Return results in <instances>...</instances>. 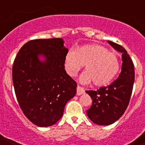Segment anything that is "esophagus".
Here are the masks:
<instances>
[{
  "label": "esophagus",
  "instance_id": "1",
  "mask_svg": "<svg viewBox=\"0 0 145 145\" xmlns=\"http://www.w3.org/2000/svg\"><path fill=\"white\" fill-rule=\"evenodd\" d=\"M84 94V90L83 88H82L81 86H77L76 88V95L79 96L82 95V94Z\"/></svg>",
  "mask_w": 145,
  "mask_h": 145
}]
</instances>
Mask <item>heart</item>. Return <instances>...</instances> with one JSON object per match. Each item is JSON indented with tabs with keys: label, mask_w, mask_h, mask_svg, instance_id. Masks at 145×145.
Instances as JSON below:
<instances>
[{
	"label": "heart",
	"mask_w": 145,
	"mask_h": 145,
	"mask_svg": "<svg viewBox=\"0 0 145 145\" xmlns=\"http://www.w3.org/2000/svg\"><path fill=\"white\" fill-rule=\"evenodd\" d=\"M84 64L86 71L79 77L80 82H94L97 86H106L111 83L120 69L117 55L98 44L81 46L75 51H69L63 59V68L71 77L75 76Z\"/></svg>",
	"instance_id": "1"
}]
</instances>
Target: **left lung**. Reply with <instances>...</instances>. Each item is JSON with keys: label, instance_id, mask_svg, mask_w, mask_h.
<instances>
[{"label": "left lung", "instance_id": "obj_1", "mask_svg": "<svg viewBox=\"0 0 145 145\" xmlns=\"http://www.w3.org/2000/svg\"><path fill=\"white\" fill-rule=\"evenodd\" d=\"M107 42L121 53L122 64L121 73L112 84L97 91H86L92 99V105L86 114L98 125L112 124L123 115L129 105L135 82L134 64L127 51L116 43Z\"/></svg>", "mask_w": 145, "mask_h": 145}]
</instances>
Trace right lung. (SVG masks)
I'll list each match as a JSON object with an SVG mask.
<instances>
[{
	"label": "right lung",
	"instance_id": "obj_1",
	"mask_svg": "<svg viewBox=\"0 0 145 145\" xmlns=\"http://www.w3.org/2000/svg\"><path fill=\"white\" fill-rule=\"evenodd\" d=\"M62 39L27 42L14 60L15 93L25 117L46 127L62 117L66 103L76 94V83L66 74L63 59L68 48Z\"/></svg>",
	"mask_w": 145,
	"mask_h": 145
}]
</instances>
